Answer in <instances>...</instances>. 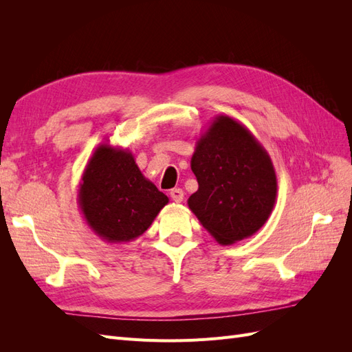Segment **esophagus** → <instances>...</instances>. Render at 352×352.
<instances>
[{
	"mask_svg": "<svg viewBox=\"0 0 352 352\" xmlns=\"http://www.w3.org/2000/svg\"><path fill=\"white\" fill-rule=\"evenodd\" d=\"M170 197H172V199L175 202H182L184 201V190L180 188H175L170 190Z\"/></svg>",
	"mask_w": 352,
	"mask_h": 352,
	"instance_id": "obj_1",
	"label": "esophagus"
}]
</instances>
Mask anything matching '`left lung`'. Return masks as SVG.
Here are the masks:
<instances>
[{"label":"left lung","instance_id":"1","mask_svg":"<svg viewBox=\"0 0 352 352\" xmlns=\"http://www.w3.org/2000/svg\"><path fill=\"white\" fill-rule=\"evenodd\" d=\"M190 168L198 190L188 207L219 243L247 239L264 226L278 179L269 153L241 122L216 116L198 138Z\"/></svg>","mask_w":352,"mask_h":352}]
</instances>
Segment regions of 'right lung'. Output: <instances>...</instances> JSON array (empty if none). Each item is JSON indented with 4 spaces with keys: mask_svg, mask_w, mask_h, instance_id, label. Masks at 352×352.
I'll list each match as a JSON object with an SVG mask.
<instances>
[{
    "mask_svg": "<svg viewBox=\"0 0 352 352\" xmlns=\"http://www.w3.org/2000/svg\"><path fill=\"white\" fill-rule=\"evenodd\" d=\"M168 198L127 148L101 142L83 170L78 204L89 229L109 243L132 242L153 225Z\"/></svg>",
    "mask_w": 352,
    "mask_h": 352,
    "instance_id": "obj_1",
    "label": "right lung"
}]
</instances>
